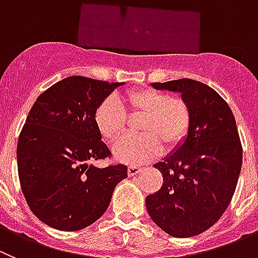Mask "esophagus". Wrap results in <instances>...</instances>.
Listing matches in <instances>:
<instances>
[{"instance_id": "1", "label": "esophagus", "mask_w": 258, "mask_h": 258, "mask_svg": "<svg viewBox=\"0 0 258 258\" xmlns=\"http://www.w3.org/2000/svg\"><path fill=\"white\" fill-rule=\"evenodd\" d=\"M140 171H141V168H140V167H138V166H130L128 168H127V173H128V176L138 175Z\"/></svg>"}]
</instances>
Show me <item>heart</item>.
I'll use <instances>...</instances> for the list:
<instances>
[{"label":"heart","instance_id":"1","mask_svg":"<svg viewBox=\"0 0 258 258\" xmlns=\"http://www.w3.org/2000/svg\"><path fill=\"white\" fill-rule=\"evenodd\" d=\"M123 106L113 96L105 97L95 110V124L104 140L115 143L126 131L127 115L143 117L138 123L136 136H127L114 146L118 161L141 164L162 152L176 149L187 136L191 124V109L181 97L143 87L128 91Z\"/></svg>","mask_w":258,"mask_h":258}]
</instances>
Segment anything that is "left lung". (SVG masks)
Returning <instances> with one entry per match:
<instances>
[{
  "mask_svg": "<svg viewBox=\"0 0 258 258\" xmlns=\"http://www.w3.org/2000/svg\"><path fill=\"white\" fill-rule=\"evenodd\" d=\"M152 86L180 92L191 109V124L182 144L154 164L163 184L146 197V210L167 234L190 238L215 225L230 204L242 168V144L231 109L210 86L189 78Z\"/></svg>",
  "mask_w": 258,
  "mask_h": 258,
  "instance_id": "1",
  "label": "left lung"
}]
</instances>
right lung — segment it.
<instances>
[{"label":"right lung","instance_id":"right-lung-1","mask_svg":"<svg viewBox=\"0 0 258 258\" xmlns=\"http://www.w3.org/2000/svg\"><path fill=\"white\" fill-rule=\"evenodd\" d=\"M123 82L73 76L37 97L18 140L20 186L32 212L48 226L77 231L109 207L124 164L95 167L110 157L95 124V110Z\"/></svg>","mask_w":258,"mask_h":258}]
</instances>
